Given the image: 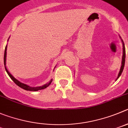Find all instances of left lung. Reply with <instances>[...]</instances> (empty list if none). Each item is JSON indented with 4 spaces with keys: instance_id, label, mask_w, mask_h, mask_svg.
Wrapping results in <instances>:
<instances>
[{
    "instance_id": "left-lung-1",
    "label": "left lung",
    "mask_w": 128,
    "mask_h": 128,
    "mask_svg": "<svg viewBox=\"0 0 128 128\" xmlns=\"http://www.w3.org/2000/svg\"><path fill=\"white\" fill-rule=\"evenodd\" d=\"M122 44H123V55H122V65L121 67H120V71H119V74H118V78H117V80L119 78V76H120V74H122V71L124 70V64H125V58H126V51H125V46H124V44L123 41L122 40Z\"/></svg>"
}]
</instances>
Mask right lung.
I'll list each match as a JSON object with an SVG mask.
<instances>
[{"label":"right lung","instance_id":"1","mask_svg":"<svg viewBox=\"0 0 128 128\" xmlns=\"http://www.w3.org/2000/svg\"><path fill=\"white\" fill-rule=\"evenodd\" d=\"M6 50H7V46H6V48H5V52H4V66H5V69H6V72H8V75L9 76V77L11 78L12 80L13 81V82H14V83H16V84H17L18 86L21 87V88H22V89L24 90H28V91H33V92H36V91H38V90H43V89H45V88H46V87L48 86L50 84V83H52V80H51L48 83H46L45 84H44V85L43 86H38V87H30L29 86L26 85V84H23V83H21V82H19L18 80H17L14 77V76H12L11 74H10V72L8 71V70H7V68H6Z\"/></svg>","mask_w":128,"mask_h":128}]
</instances>
